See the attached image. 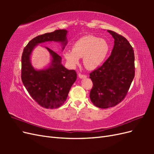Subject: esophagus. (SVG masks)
Returning a JSON list of instances; mask_svg holds the SVG:
<instances>
[{
  "label": "esophagus",
  "instance_id": "obj_1",
  "mask_svg": "<svg viewBox=\"0 0 154 154\" xmlns=\"http://www.w3.org/2000/svg\"><path fill=\"white\" fill-rule=\"evenodd\" d=\"M78 76H79V78H87V75H85V74H81V73H78Z\"/></svg>",
  "mask_w": 154,
  "mask_h": 154
}]
</instances>
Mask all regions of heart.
<instances>
[{
    "label": "heart",
    "instance_id": "heart-1",
    "mask_svg": "<svg viewBox=\"0 0 154 154\" xmlns=\"http://www.w3.org/2000/svg\"><path fill=\"white\" fill-rule=\"evenodd\" d=\"M109 50V45L106 40L88 35L78 40L71 50L64 53V57L72 67L79 63L80 58H83L85 66L88 69H93L103 63Z\"/></svg>",
    "mask_w": 154,
    "mask_h": 154
}]
</instances>
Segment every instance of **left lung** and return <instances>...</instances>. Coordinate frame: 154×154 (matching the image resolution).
Wrapping results in <instances>:
<instances>
[{
  "label": "left lung",
  "instance_id": "left-lung-1",
  "mask_svg": "<svg viewBox=\"0 0 154 154\" xmlns=\"http://www.w3.org/2000/svg\"><path fill=\"white\" fill-rule=\"evenodd\" d=\"M114 39L111 54L101 66L89 74L93 83L90 99L95 106L107 109L127 96L135 76L134 51L124 36L107 30Z\"/></svg>",
  "mask_w": 154,
  "mask_h": 154
}]
</instances>
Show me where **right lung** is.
Masks as SVG:
<instances>
[{"instance_id": "obj_1", "label": "right lung", "mask_w": 154, "mask_h": 154, "mask_svg": "<svg viewBox=\"0 0 154 154\" xmlns=\"http://www.w3.org/2000/svg\"><path fill=\"white\" fill-rule=\"evenodd\" d=\"M66 29H58L35 37L24 48L22 56L21 79L29 95L37 103L45 109H56L62 106L67 97L77 74L74 70H68L61 63L62 58L48 48L52 56L49 68L36 71L32 67L30 55L35 45L48 41L63 43V49L67 44Z\"/></svg>"}]
</instances>
